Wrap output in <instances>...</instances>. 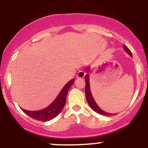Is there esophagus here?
<instances>
[{
  "label": "esophagus",
  "instance_id": "obj_1",
  "mask_svg": "<svg viewBox=\"0 0 148 148\" xmlns=\"http://www.w3.org/2000/svg\"><path fill=\"white\" fill-rule=\"evenodd\" d=\"M85 76V72L84 71H79L77 72V78H84Z\"/></svg>",
  "mask_w": 148,
  "mask_h": 148
}]
</instances>
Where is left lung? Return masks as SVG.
<instances>
[{
    "label": "left lung",
    "mask_w": 148,
    "mask_h": 148,
    "mask_svg": "<svg viewBox=\"0 0 148 148\" xmlns=\"http://www.w3.org/2000/svg\"><path fill=\"white\" fill-rule=\"evenodd\" d=\"M124 49L125 50V51L127 52V53H129L130 56H132L130 50V49H128V48L125 45H124ZM89 69H87V72H89ZM85 82H86V86H85V95H86V101H87L88 104H89V106H90L91 108H92L94 111L97 112L98 114H102V115H106V116L112 115V114H111V113L106 112L103 111L102 110H101V109L99 107V106H98L97 104V103L95 102V99H94L93 97H92V92H91V90H90L89 79V75H88V74H86V75H85Z\"/></svg>",
    "instance_id": "obj_1"
}]
</instances>
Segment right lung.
I'll return each instance as SVG.
<instances>
[{
  "instance_id": "obj_1",
  "label": "right lung",
  "mask_w": 148,
  "mask_h": 148,
  "mask_svg": "<svg viewBox=\"0 0 148 148\" xmlns=\"http://www.w3.org/2000/svg\"><path fill=\"white\" fill-rule=\"evenodd\" d=\"M74 80L75 79H73L71 81L69 82L61 90L60 93L59 94L56 99L46 108L38 110V111H28L24 109H21L22 111L24 112L26 114L32 117L33 119H35L36 120L46 122V121L52 120L62 112V109L64 107L67 93L69 88L74 83Z\"/></svg>"
}]
</instances>
